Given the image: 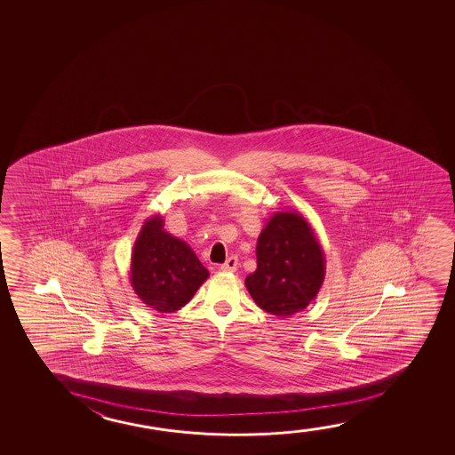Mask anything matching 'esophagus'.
I'll use <instances>...</instances> for the list:
<instances>
[{
    "label": "esophagus",
    "instance_id": "34e87169",
    "mask_svg": "<svg viewBox=\"0 0 455 455\" xmlns=\"http://www.w3.org/2000/svg\"><path fill=\"white\" fill-rule=\"evenodd\" d=\"M237 268V256H230L227 261L220 266L222 272H235Z\"/></svg>",
    "mask_w": 455,
    "mask_h": 455
}]
</instances>
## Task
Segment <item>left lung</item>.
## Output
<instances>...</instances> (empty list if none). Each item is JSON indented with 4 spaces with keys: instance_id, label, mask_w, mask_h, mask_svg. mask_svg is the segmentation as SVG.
<instances>
[{
    "instance_id": "obj_1",
    "label": "left lung",
    "mask_w": 455,
    "mask_h": 455,
    "mask_svg": "<svg viewBox=\"0 0 455 455\" xmlns=\"http://www.w3.org/2000/svg\"><path fill=\"white\" fill-rule=\"evenodd\" d=\"M326 261L311 224L299 212H276L256 243V270L245 287L261 309L276 317L305 311L323 284Z\"/></svg>"
}]
</instances>
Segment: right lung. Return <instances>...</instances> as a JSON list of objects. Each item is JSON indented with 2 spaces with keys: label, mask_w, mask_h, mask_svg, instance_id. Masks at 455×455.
<instances>
[{
  "label": "right lung",
  "mask_w": 455,
  "mask_h": 455,
  "mask_svg": "<svg viewBox=\"0 0 455 455\" xmlns=\"http://www.w3.org/2000/svg\"><path fill=\"white\" fill-rule=\"evenodd\" d=\"M160 214L146 219L131 258V284L144 305L175 312L187 305L210 272L185 241L163 228Z\"/></svg>",
  "instance_id": "right-lung-1"
}]
</instances>
